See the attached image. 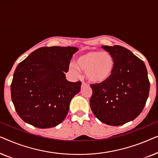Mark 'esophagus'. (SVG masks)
<instances>
[{"label":"esophagus","instance_id":"esophagus-1","mask_svg":"<svg viewBox=\"0 0 158 158\" xmlns=\"http://www.w3.org/2000/svg\"><path fill=\"white\" fill-rule=\"evenodd\" d=\"M88 85L87 83H85V82H82V87H83V86H87Z\"/></svg>","mask_w":158,"mask_h":158}]
</instances>
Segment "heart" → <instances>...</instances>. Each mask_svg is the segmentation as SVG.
Segmentation results:
<instances>
[{"label": "heart", "mask_w": 158, "mask_h": 158, "mask_svg": "<svg viewBox=\"0 0 158 158\" xmlns=\"http://www.w3.org/2000/svg\"><path fill=\"white\" fill-rule=\"evenodd\" d=\"M115 68L116 61L111 54L92 50L77 56L75 64L70 66V70L76 74L78 70L85 73L90 83L102 84L111 77Z\"/></svg>", "instance_id": "heart-1"}]
</instances>
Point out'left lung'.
Instances as JSON below:
<instances>
[{"label":"left lung","mask_w":158,"mask_h":158,"mask_svg":"<svg viewBox=\"0 0 158 158\" xmlns=\"http://www.w3.org/2000/svg\"><path fill=\"white\" fill-rule=\"evenodd\" d=\"M111 54L116 68L102 84L90 85V105L101 122L119 126L137 118L143 110L150 91V81L144 62L119 45L102 46Z\"/></svg>","instance_id":"left-lung-1"}]
</instances>
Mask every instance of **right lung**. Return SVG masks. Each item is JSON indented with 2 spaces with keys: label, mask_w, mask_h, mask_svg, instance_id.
<instances>
[{
  "label": "right lung",
  "mask_w": 158,
  "mask_h": 158,
  "mask_svg": "<svg viewBox=\"0 0 158 158\" xmlns=\"http://www.w3.org/2000/svg\"><path fill=\"white\" fill-rule=\"evenodd\" d=\"M74 47H44L36 49L16 67L10 85L12 102L21 119L40 129L63 122L71 99L81 82L67 81Z\"/></svg>",
  "instance_id": "1"
}]
</instances>
